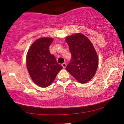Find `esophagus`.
Instances as JSON below:
<instances>
[{
    "label": "esophagus",
    "mask_w": 124,
    "mask_h": 124,
    "mask_svg": "<svg viewBox=\"0 0 124 124\" xmlns=\"http://www.w3.org/2000/svg\"><path fill=\"white\" fill-rule=\"evenodd\" d=\"M62 66L63 67V68H65L67 66V63H63L62 64Z\"/></svg>",
    "instance_id": "1"
}]
</instances>
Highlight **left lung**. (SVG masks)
Here are the masks:
<instances>
[{
	"instance_id": "1",
	"label": "left lung",
	"mask_w": 124,
	"mask_h": 124,
	"mask_svg": "<svg viewBox=\"0 0 124 124\" xmlns=\"http://www.w3.org/2000/svg\"><path fill=\"white\" fill-rule=\"evenodd\" d=\"M66 41L72 54L67 70L79 82L87 83L95 75L98 65L95 48L90 40L81 33L67 37Z\"/></svg>"
}]
</instances>
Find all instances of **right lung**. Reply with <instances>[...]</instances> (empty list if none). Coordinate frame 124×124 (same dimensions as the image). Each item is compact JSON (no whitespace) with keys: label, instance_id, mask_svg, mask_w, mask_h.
<instances>
[{"label":"right lung","instance_id":"1","mask_svg":"<svg viewBox=\"0 0 124 124\" xmlns=\"http://www.w3.org/2000/svg\"><path fill=\"white\" fill-rule=\"evenodd\" d=\"M51 38L37 39L31 46L26 58L27 69L33 81L39 86L46 87L51 84L63 67L51 54Z\"/></svg>","mask_w":124,"mask_h":124}]
</instances>
